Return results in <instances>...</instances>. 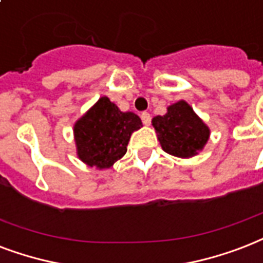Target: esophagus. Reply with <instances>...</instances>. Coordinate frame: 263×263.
<instances>
[{"mask_svg": "<svg viewBox=\"0 0 263 263\" xmlns=\"http://www.w3.org/2000/svg\"><path fill=\"white\" fill-rule=\"evenodd\" d=\"M141 121L144 125H149L151 123V115L146 111H144V112H141Z\"/></svg>", "mask_w": 263, "mask_h": 263, "instance_id": "34e87169", "label": "esophagus"}]
</instances>
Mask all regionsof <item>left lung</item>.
<instances>
[{
    "mask_svg": "<svg viewBox=\"0 0 263 263\" xmlns=\"http://www.w3.org/2000/svg\"><path fill=\"white\" fill-rule=\"evenodd\" d=\"M152 125L164 152L178 158L195 156L210 136L209 127L185 101L170 105L166 115L152 119Z\"/></svg>",
    "mask_w": 263,
    "mask_h": 263,
    "instance_id": "left-lung-1",
    "label": "left lung"
}]
</instances>
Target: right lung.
Returning a JSON list of instances; mask_svg holds the SVG:
<instances>
[{"mask_svg":"<svg viewBox=\"0 0 263 263\" xmlns=\"http://www.w3.org/2000/svg\"><path fill=\"white\" fill-rule=\"evenodd\" d=\"M141 126L136 114L121 112L108 97H101L75 123L79 159L90 167H111L126 154L130 136Z\"/></svg>","mask_w":263,"mask_h":263,"instance_id":"obj_1","label":"right lung"}]
</instances>
